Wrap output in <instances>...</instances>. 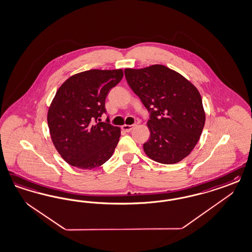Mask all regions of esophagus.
<instances>
[{"label":"esophagus","mask_w":252,"mask_h":252,"mask_svg":"<svg viewBox=\"0 0 252 252\" xmlns=\"http://www.w3.org/2000/svg\"><path fill=\"white\" fill-rule=\"evenodd\" d=\"M134 126L135 125H126V124H124L123 126H122V129L124 131H126V132H129V131H130V130L134 128Z\"/></svg>","instance_id":"1"}]
</instances>
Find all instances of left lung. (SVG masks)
Masks as SVG:
<instances>
[{
	"mask_svg": "<svg viewBox=\"0 0 252 252\" xmlns=\"http://www.w3.org/2000/svg\"><path fill=\"white\" fill-rule=\"evenodd\" d=\"M128 84L150 113L145 153L157 162L174 164L191 153L202 133L205 111L195 86L163 65L125 68Z\"/></svg>",
	"mask_w": 252,
	"mask_h": 252,
	"instance_id": "8db88e82",
	"label": "left lung"
}]
</instances>
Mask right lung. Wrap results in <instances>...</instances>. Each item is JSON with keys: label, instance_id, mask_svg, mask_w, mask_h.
Here are the masks:
<instances>
[{"label": "right lung", "instance_id": "1", "mask_svg": "<svg viewBox=\"0 0 252 252\" xmlns=\"http://www.w3.org/2000/svg\"><path fill=\"white\" fill-rule=\"evenodd\" d=\"M122 77V69H91L71 76L57 90L47 122L53 144L65 162L92 170L111 158L121 129L100 122V117L106 113L108 92Z\"/></svg>", "mask_w": 252, "mask_h": 252}]
</instances>
